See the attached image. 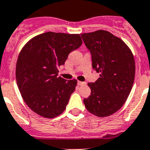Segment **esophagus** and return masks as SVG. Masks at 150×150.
<instances>
[{
  "label": "esophagus",
  "mask_w": 150,
  "mask_h": 150,
  "mask_svg": "<svg viewBox=\"0 0 150 150\" xmlns=\"http://www.w3.org/2000/svg\"><path fill=\"white\" fill-rule=\"evenodd\" d=\"M77 84L79 85V86H83V85H86V83H85V82L78 81V82H77Z\"/></svg>",
  "instance_id": "1"
}]
</instances>
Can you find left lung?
<instances>
[{"mask_svg": "<svg viewBox=\"0 0 150 150\" xmlns=\"http://www.w3.org/2000/svg\"><path fill=\"white\" fill-rule=\"evenodd\" d=\"M80 35L91 53L92 68L100 73L98 80L88 83L91 95L83 102L92 114L110 116L122 107L132 90L135 76L133 54L121 39L107 30Z\"/></svg>", "mask_w": 150, "mask_h": 150, "instance_id": "1", "label": "left lung"}]
</instances>
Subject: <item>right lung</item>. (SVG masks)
Returning <instances> with one entry per match:
<instances>
[{"label":"right lung","instance_id":"1","mask_svg":"<svg viewBox=\"0 0 150 150\" xmlns=\"http://www.w3.org/2000/svg\"><path fill=\"white\" fill-rule=\"evenodd\" d=\"M82 43L79 34L49 31L34 37L20 52L17 85L23 100L36 113L54 118L66 109L77 81L58 76V67Z\"/></svg>","mask_w":150,"mask_h":150}]
</instances>
